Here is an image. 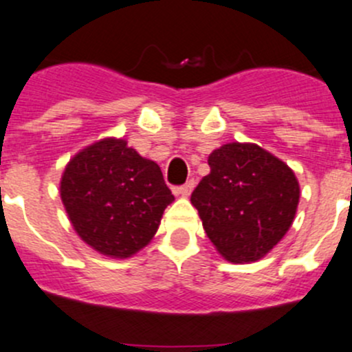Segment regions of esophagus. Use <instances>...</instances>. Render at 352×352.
Returning a JSON list of instances; mask_svg holds the SVG:
<instances>
[{
    "label": "esophagus",
    "mask_w": 352,
    "mask_h": 352,
    "mask_svg": "<svg viewBox=\"0 0 352 352\" xmlns=\"http://www.w3.org/2000/svg\"><path fill=\"white\" fill-rule=\"evenodd\" d=\"M194 184H196L194 180H189V182L184 184V186L175 187V189H173V192L180 197H189L190 192H192V189H194Z\"/></svg>",
    "instance_id": "obj_1"
}]
</instances>
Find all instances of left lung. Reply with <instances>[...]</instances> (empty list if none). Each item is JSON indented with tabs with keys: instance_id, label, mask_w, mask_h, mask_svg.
<instances>
[{
	"instance_id": "obj_1",
	"label": "left lung",
	"mask_w": 352,
	"mask_h": 352,
	"mask_svg": "<svg viewBox=\"0 0 352 352\" xmlns=\"http://www.w3.org/2000/svg\"><path fill=\"white\" fill-rule=\"evenodd\" d=\"M208 165L190 203L214 249L230 263L265 258L296 218L301 189L292 168L252 142L220 146Z\"/></svg>"
}]
</instances>
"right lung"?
<instances>
[{
  "label": "right lung",
  "instance_id": "add662e5",
  "mask_svg": "<svg viewBox=\"0 0 352 352\" xmlns=\"http://www.w3.org/2000/svg\"><path fill=\"white\" fill-rule=\"evenodd\" d=\"M60 196L78 237L100 254L118 259L151 242L163 211L175 201L158 163L117 138L100 139L70 158Z\"/></svg>",
  "mask_w": 352,
  "mask_h": 352
}]
</instances>
